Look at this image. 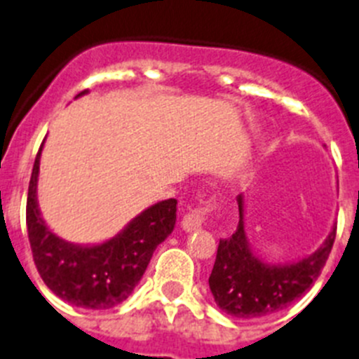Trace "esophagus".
Here are the masks:
<instances>
[{
    "label": "esophagus",
    "instance_id": "34e87169",
    "mask_svg": "<svg viewBox=\"0 0 359 359\" xmlns=\"http://www.w3.org/2000/svg\"><path fill=\"white\" fill-rule=\"evenodd\" d=\"M207 212H209L207 207H196V209L189 210V212L182 217L180 225H182V229L186 230V232H195V230H198L200 226L203 225Z\"/></svg>",
    "mask_w": 359,
    "mask_h": 359
}]
</instances>
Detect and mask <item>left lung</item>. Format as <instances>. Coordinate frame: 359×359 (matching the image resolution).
Returning <instances> with one entry per match:
<instances>
[{"mask_svg":"<svg viewBox=\"0 0 359 359\" xmlns=\"http://www.w3.org/2000/svg\"><path fill=\"white\" fill-rule=\"evenodd\" d=\"M239 225L229 239H221L209 276L214 301L229 316L239 319L266 317L299 299L319 278L333 248L337 226L313 253L287 264L260 259L244 229V196H237Z\"/></svg>","mask_w":359,"mask_h":359,"instance_id":"obj_1","label":"left lung"}]
</instances>
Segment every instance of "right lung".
<instances>
[{"instance_id": "right-lung-1", "label": "right lung", "mask_w": 359, "mask_h": 359, "mask_svg": "<svg viewBox=\"0 0 359 359\" xmlns=\"http://www.w3.org/2000/svg\"><path fill=\"white\" fill-rule=\"evenodd\" d=\"M85 93L88 90L78 97ZM42 147L33 164L26 203V225L36 269L43 283L74 306L88 310L116 306L133 294L156 248L175 229L177 200H163L147 207L104 243H69L46 225L39 209L36 186Z\"/></svg>"}]
</instances>
